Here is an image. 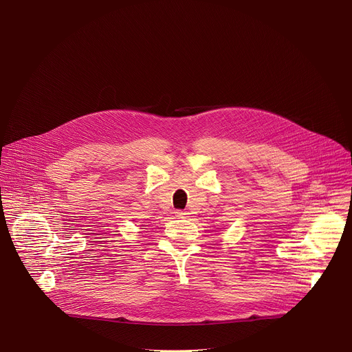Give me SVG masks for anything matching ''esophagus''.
Returning a JSON list of instances; mask_svg holds the SVG:
<instances>
[{
	"label": "esophagus",
	"mask_w": 352,
	"mask_h": 352,
	"mask_svg": "<svg viewBox=\"0 0 352 352\" xmlns=\"http://www.w3.org/2000/svg\"><path fill=\"white\" fill-rule=\"evenodd\" d=\"M175 214H177L178 217H185L188 213H186V212H184V210H177V212H175Z\"/></svg>",
	"instance_id": "1"
}]
</instances>
